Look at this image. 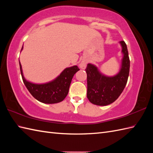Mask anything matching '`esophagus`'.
Wrapping results in <instances>:
<instances>
[{
    "label": "esophagus",
    "mask_w": 153,
    "mask_h": 153,
    "mask_svg": "<svg viewBox=\"0 0 153 153\" xmlns=\"http://www.w3.org/2000/svg\"><path fill=\"white\" fill-rule=\"evenodd\" d=\"M86 66H87V62L86 61H84V60H82L79 63V68H81V69H83V70L85 69Z\"/></svg>",
    "instance_id": "1"
}]
</instances>
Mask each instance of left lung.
<instances>
[{
    "instance_id": "1",
    "label": "left lung",
    "mask_w": 153,
    "mask_h": 153,
    "mask_svg": "<svg viewBox=\"0 0 153 153\" xmlns=\"http://www.w3.org/2000/svg\"><path fill=\"white\" fill-rule=\"evenodd\" d=\"M122 58L118 74L108 76L102 74L95 65L89 63L85 69L87 75V97L89 101L98 106H106L114 102L121 95L128 82L130 62L127 45L119 42Z\"/></svg>"
}]
</instances>
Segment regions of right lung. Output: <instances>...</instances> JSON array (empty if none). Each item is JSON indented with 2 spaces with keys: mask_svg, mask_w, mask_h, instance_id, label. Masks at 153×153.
Instances as JSON below:
<instances>
[{
  "mask_svg": "<svg viewBox=\"0 0 153 153\" xmlns=\"http://www.w3.org/2000/svg\"><path fill=\"white\" fill-rule=\"evenodd\" d=\"M23 50V47L21 51ZM21 75L25 87L35 99L45 104L58 103L66 98L74 74L79 69L77 66L68 67L62 71L60 75L45 83H35L25 78L22 67L19 61Z\"/></svg>",
  "mask_w": 153,
  "mask_h": 153,
  "instance_id": "1",
  "label": "right lung"
}]
</instances>
